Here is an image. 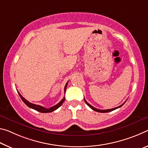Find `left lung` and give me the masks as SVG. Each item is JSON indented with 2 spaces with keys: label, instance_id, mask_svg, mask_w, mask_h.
Here are the masks:
<instances>
[{
  "label": "left lung",
  "instance_id": "left-lung-1",
  "mask_svg": "<svg viewBox=\"0 0 148 148\" xmlns=\"http://www.w3.org/2000/svg\"><path fill=\"white\" fill-rule=\"evenodd\" d=\"M84 101H85V102H86V103L87 104V105H88L89 107H90L92 110H93L94 111H97V112H100V113H107V112H110V111H113V110H116V109H117V108H121V106L123 105V104H124L125 103V101L124 103H123V104H121V106H118V107H117V108H113V109H110V110H98V109H96V108H95L94 107H93L92 106H91L90 104H89L88 102H87V101L85 100V99H84Z\"/></svg>",
  "mask_w": 148,
  "mask_h": 148
}]
</instances>
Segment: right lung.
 <instances>
[{"label":"right lung","instance_id":"add662e5","mask_svg":"<svg viewBox=\"0 0 148 148\" xmlns=\"http://www.w3.org/2000/svg\"><path fill=\"white\" fill-rule=\"evenodd\" d=\"M67 84H68V82H67V83H66V84H65V86L64 87V92H65V91H66V88H67ZM18 92L19 94V96H20V98H21V100H22V101L26 104L27 106H28V107H29L30 108H32V109H33V110H35L36 111H39V112H40V113H50V112H52V111H54L56 110H57L58 108H59L60 106L62 105V103H64V101H65V97H64V98H63L62 100L60 101L59 103H58V104H56V105L52 106V107L50 108H45L42 107V106H41L36 105V104H34V103H32L29 102V101H28L27 100H25V99L21 95L20 93H19V92Z\"/></svg>","mask_w":148,"mask_h":148}]
</instances>
